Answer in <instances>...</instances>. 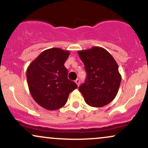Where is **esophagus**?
Segmentation results:
<instances>
[{"label": "esophagus", "instance_id": "esophagus-1", "mask_svg": "<svg viewBox=\"0 0 148 148\" xmlns=\"http://www.w3.org/2000/svg\"><path fill=\"white\" fill-rule=\"evenodd\" d=\"M75 83H76V85H77L78 86H79V85H80V80H79V79H76V81H75Z\"/></svg>", "mask_w": 148, "mask_h": 148}]
</instances>
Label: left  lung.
<instances>
[{"label": "left lung", "instance_id": "obj_1", "mask_svg": "<svg viewBox=\"0 0 148 148\" xmlns=\"http://www.w3.org/2000/svg\"><path fill=\"white\" fill-rule=\"evenodd\" d=\"M78 54L87 72L85 83L79 88L85 103L94 108L109 104L118 93L121 81L118 64L106 49L100 47L78 51Z\"/></svg>", "mask_w": 148, "mask_h": 148}]
</instances>
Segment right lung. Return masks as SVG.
Instances as JSON below:
<instances>
[{
    "label": "right lung",
    "instance_id": "right-lung-1",
    "mask_svg": "<svg viewBox=\"0 0 148 148\" xmlns=\"http://www.w3.org/2000/svg\"><path fill=\"white\" fill-rule=\"evenodd\" d=\"M69 56L68 50L57 47L46 49L27 69L30 94L46 110L60 109L67 103L69 93L77 88L74 82L67 79L68 71L64 66Z\"/></svg>",
    "mask_w": 148,
    "mask_h": 148
}]
</instances>
